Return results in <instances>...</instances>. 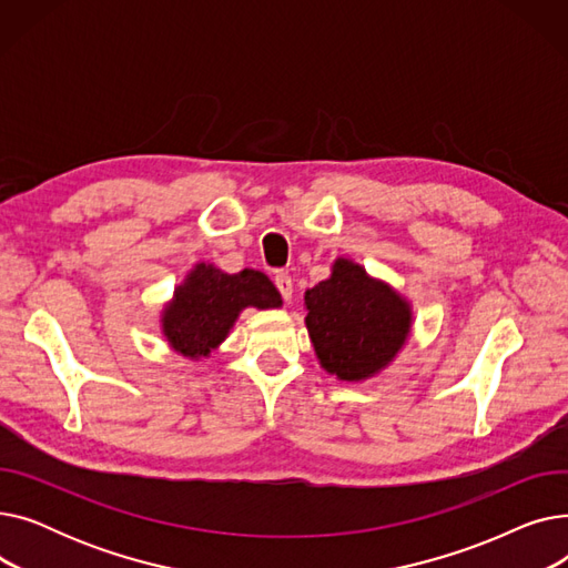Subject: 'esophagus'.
<instances>
[{
	"label": "esophagus",
	"instance_id": "esophagus-1",
	"mask_svg": "<svg viewBox=\"0 0 568 568\" xmlns=\"http://www.w3.org/2000/svg\"><path fill=\"white\" fill-rule=\"evenodd\" d=\"M274 283H276V287H278V292H281L283 300H285V302H292V292H294L292 278H290L287 274H276Z\"/></svg>",
	"mask_w": 568,
	"mask_h": 568
}]
</instances>
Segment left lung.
Wrapping results in <instances>:
<instances>
[{
    "label": "left lung",
    "mask_w": 568,
    "mask_h": 568,
    "mask_svg": "<svg viewBox=\"0 0 568 568\" xmlns=\"http://www.w3.org/2000/svg\"><path fill=\"white\" fill-rule=\"evenodd\" d=\"M306 326L320 366L345 382L377 375L412 329V308L362 264L338 257L332 276L306 290Z\"/></svg>",
    "instance_id": "obj_1"
}]
</instances>
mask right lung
Wrapping results in <instances>:
<instances>
[{"mask_svg": "<svg viewBox=\"0 0 568 568\" xmlns=\"http://www.w3.org/2000/svg\"><path fill=\"white\" fill-rule=\"evenodd\" d=\"M281 304L278 290L262 272L244 268L225 274L214 264L200 262L165 306L163 334L174 352L200 359L227 338L244 308H278Z\"/></svg>", "mask_w": 568, "mask_h": 568, "instance_id": "1", "label": "right lung"}]
</instances>
